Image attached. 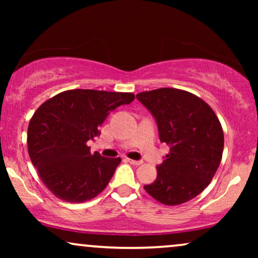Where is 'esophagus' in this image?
<instances>
[{
  "mask_svg": "<svg viewBox=\"0 0 258 258\" xmlns=\"http://www.w3.org/2000/svg\"><path fill=\"white\" fill-rule=\"evenodd\" d=\"M128 162H129V163H130V164H133V165H141V164H142V163H143V162H142V161H135V160H129V158H128Z\"/></svg>",
  "mask_w": 258,
  "mask_h": 258,
  "instance_id": "obj_1",
  "label": "esophagus"
}]
</instances>
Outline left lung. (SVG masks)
Here are the masks:
<instances>
[{
	"label": "left lung",
	"mask_w": 258,
	"mask_h": 258,
	"mask_svg": "<svg viewBox=\"0 0 258 258\" xmlns=\"http://www.w3.org/2000/svg\"><path fill=\"white\" fill-rule=\"evenodd\" d=\"M136 98L156 121L161 142L169 146L156 179L144 189L167 206L188 202L209 185L220 167L224 147L221 123L206 102L188 91L161 88Z\"/></svg>",
	"instance_id": "8db88e82"
}]
</instances>
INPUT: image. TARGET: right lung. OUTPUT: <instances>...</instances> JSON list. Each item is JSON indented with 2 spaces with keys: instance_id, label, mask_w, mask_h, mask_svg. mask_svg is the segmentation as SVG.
<instances>
[{
  "instance_id": "1",
  "label": "right lung",
  "mask_w": 258,
  "mask_h": 258,
  "mask_svg": "<svg viewBox=\"0 0 258 258\" xmlns=\"http://www.w3.org/2000/svg\"><path fill=\"white\" fill-rule=\"evenodd\" d=\"M132 93L67 90L45 101L28 126V153L45 186L67 202L94 199L108 185L121 158L90 153L105 118L134 101Z\"/></svg>"
}]
</instances>
